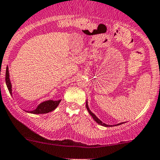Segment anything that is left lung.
<instances>
[{"mask_svg": "<svg viewBox=\"0 0 160 160\" xmlns=\"http://www.w3.org/2000/svg\"><path fill=\"white\" fill-rule=\"evenodd\" d=\"M86 107H87V110H88V112H89V113L90 114V116H91L92 117H93V120L96 121V122H97V123H99L100 124V125H102V126H103V127H112V125H107V124H106V123H103V122H102L101 120H99L98 118H97V117H96L95 116V114L94 113H93V112H91V111H90V109H89V107H88V104H87V103H86ZM122 122H121V123H119V124H117V125H120V124H122ZM116 126V125H115Z\"/></svg>", "mask_w": 160, "mask_h": 160, "instance_id": "8db88e82", "label": "left lung"}]
</instances>
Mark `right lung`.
<instances>
[{"label":"right lung","instance_id":"1","mask_svg":"<svg viewBox=\"0 0 160 160\" xmlns=\"http://www.w3.org/2000/svg\"><path fill=\"white\" fill-rule=\"evenodd\" d=\"M5 80H6V84L8 87V90H9L10 93L12 94V90H11V83L9 79V71H8V67H7L6 69V75H5ZM60 100H56V101H53V100H47L40 104L34 110L30 111V112L34 114H41V113H48V112H51L53 110L56 109V107H58L60 103Z\"/></svg>","mask_w":160,"mask_h":160}]
</instances>
